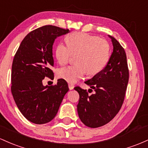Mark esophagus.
<instances>
[{"label":"esophagus","mask_w":148,"mask_h":148,"mask_svg":"<svg viewBox=\"0 0 148 148\" xmlns=\"http://www.w3.org/2000/svg\"><path fill=\"white\" fill-rule=\"evenodd\" d=\"M69 90H72L73 88H74V86L73 85V84H69Z\"/></svg>","instance_id":"1"}]
</instances>
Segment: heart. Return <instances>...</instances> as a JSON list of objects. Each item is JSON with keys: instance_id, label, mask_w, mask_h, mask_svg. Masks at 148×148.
<instances>
[{"instance_id": "b5f03b06", "label": "heart", "mask_w": 148, "mask_h": 148, "mask_svg": "<svg viewBox=\"0 0 148 148\" xmlns=\"http://www.w3.org/2000/svg\"><path fill=\"white\" fill-rule=\"evenodd\" d=\"M67 45L59 43L56 57L60 65L69 62L72 56H77V64L62 68L58 77L74 84L84 77L86 72L93 76L101 71L110 59V45L104 38L84 32H74L66 38Z\"/></svg>"}]
</instances>
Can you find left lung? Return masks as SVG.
<instances>
[{"label": "left lung", "mask_w": 148, "mask_h": 148, "mask_svg": "<svg viewBox=\"0 0 148 148\" xmlns=\"http://www.w3.org/2000/svg\"><path fill=\"white\" fill-rule=\"evenodd\" d=\"M109 36L112 42L113 52L108 64L101 71L85 82L95 93L89 95L81 87L74 88L79 94L78 114L81 121L90 128L103 126L116 116L124 103L129 82L125 50L113 36Z\"/></svg>", "instance_id": "1"}]
</instances>
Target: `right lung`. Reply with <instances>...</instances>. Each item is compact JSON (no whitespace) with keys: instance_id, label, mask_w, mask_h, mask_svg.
Instances as JSON below:
<instances>
[{"instance_id":"right-lung-1","label":"right lung","mask_w":148,"mask_h":148,"mask_svg":"<svg viewBox=\"0 0 148 148\" xmlns=\"http://www.w3.org/2000/svg\"><path fill=\"white\" fill-rule=\"evenodd\" d=\"M69 29L45 25L24 37L14 57L11 72V92L17 108L27 120L43 124L54 119L69 90L65 80L56 85H43L45 77L54 79L53 45L57 37Z\"/></svg>"}]
</instances>
